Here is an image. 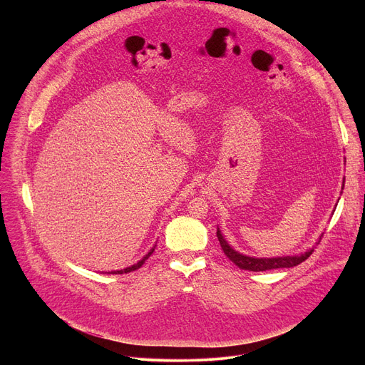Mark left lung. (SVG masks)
Listing matches in <instances>:
<instances>
[{
	"mask_svg": "<svg viewBox=\"0 0 365 365\" xmlns=\"http://www.w3.org/2000/svg\"><path fill=\"white\" fill-rule=\"evenodd\" d=\"M344 189V185H342ZM324 235V234H322ZM321 235V237H322ZM217 237L220 240V244L225 252V255L231 259V262L240 267L241 270H250V272H266V270H273V269H290L294 267L300 263H303L304 259L314 252V248H309L304 252L294 254V255H283V257H270V258H262V257H250L242 252H238L234 250L228 241L224 238L222 232L220 228H217ZM321 237L317 244L321 242Z\"/></svg>",
	"mask_w": 365,
	"mask_h": 365,
	"instance_id": "left-lung-1",
	"label": "left lung"
}]
</instances>
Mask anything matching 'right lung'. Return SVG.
I'll list each match as a JSON object with an SVG mask.
<instances>
[{
	"mask_svg": "<svg viewBox=\"0 0 365 365\" xmlns=\"http://www.w3.org/2000/svg\"><path fill=\"white\" fill-rule=\"evenodd\" d=\"M154 248H155V245H153L151 247V250L140 259V262H137L135 264H133V266H130V267H125V269H123V270H114V272H108V274H124V273H130V272H134V270H137V269H140L143 264H144V262L145 259L153 254V251H154Z\"/></svg>",
	"mask_w": 365,
	"mask_h": 365,
	"instance_id": "obj_1",
	"label": "right lung"
}]
</instances>
